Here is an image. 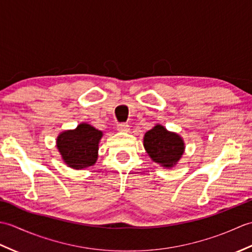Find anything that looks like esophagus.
I'll return each mask as SVG.
<instances>
[{"instance_id": "1", "label": "esophagus", "mask_w": 252, "mask_h": 252, "mask_svg": "<svg viewBox=\"0 0 252 252\" xmlns=\"http://www.w3.org/2000/svg\"><path fill=\"white\" fill-rule=\"evenodd\" d=\"M118 131L120 132H129L130 131V126L127 125H125V123H121V125L118 126Z\"/></svg>"}]
</instances>
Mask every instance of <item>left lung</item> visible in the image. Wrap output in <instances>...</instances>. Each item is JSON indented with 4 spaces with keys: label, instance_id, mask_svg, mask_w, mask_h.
<instances>
[{
    "label": "left lung",
    "instance_id": "left-lung-1",
    "mask_svg": "<svg viewBox=\"0 0 252 252\" xmlns=\"http://www.w3.org/2000/svg\"><path fill=\"white\" fill-rule=\"evenodd\" d=\"M143 145L153 161L164 169L174 168L185 152L183 137L159 123L145 133Z\"/></svg>",
    "mask_w": 252,
    "mask_h": 252
}]
</instances>
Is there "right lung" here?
I'll list each match as a JSON object with an SVG mask.
<instances>
[{
  "instance_id": "add662e5",
  "label": "right lung",
  "mask_w": 252,
  "mask_h": 252,
  "mask_svg": "<svg viewBox=\"0 0 252 252\" xmlns=\"http://www.w3.org/2000/svg\"><path fill=\"white\" fill-rule=\"evenodd\" d=\"M103 132L82 122L73 130H65L56 138V147L69 168L82 170L92 167L98 157Z\"/></svg>"
}]
</instances>
